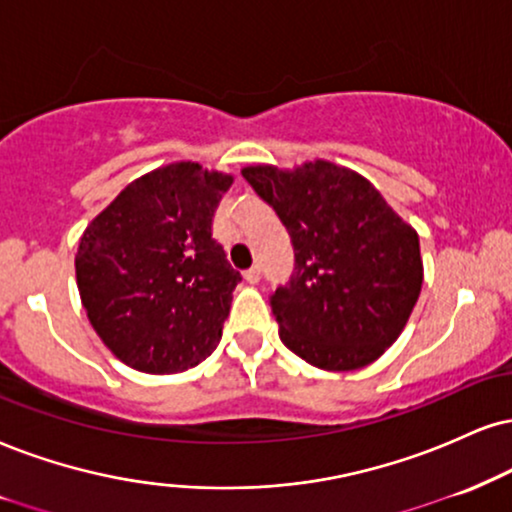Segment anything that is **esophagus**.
<instances>
[{"mask_svg":"<svg viewBox=\"0 0 512 512\" xmlns=\"http://www.w3.org/2000/svg\"><path fill=\"white\" fill-rule=\"evenodd\" d=\"M244 280L249 282V285H256L258 280H261V268L258 266H254V268H249V270H244Z\"/></svg>","mask_w":512,"mask_h":512,"instance_id":"esophagus-1","label":"esophagus"}]
</instances>
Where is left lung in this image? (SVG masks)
Segmentation results:
<instances>
[{
    "instance_id": "1",
    "label": "left lung",
    "mask_w": 512,
    "mask_h": 512,
    "mask_svg": "<svg viewBox=\"0 0 512 512\" xmlns=\"http://www.w3.org/2000/svg\"><path fill=\"white\" fill-rule=\"evenodd\" d=\"M242 175L292 237L294 273L270 296L282 344L332 372L377 361L420 296L418 232L363 175L330 161Z\"/></svg>"
}]
</instances>
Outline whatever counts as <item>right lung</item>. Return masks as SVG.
Listing matches in <instances>:
<instances>
[{
	"instance_id": "add662e5",
	"label": "right lung",
	"mask_w": 512,
	"mask_h": 512,
	"mask_svg": "<svg viewBox=\"0 0 512 512\" xmlns=\"http://www.w3.org/2000/svg\"><path fill=\"white\" fill-rule=\"evenodd\" d=\"M232 175L180 161L142 175L82 232L75 277L94 332L149 375L211 356L242 275L211 235Z\"/></svg>"
}]
</instances>
